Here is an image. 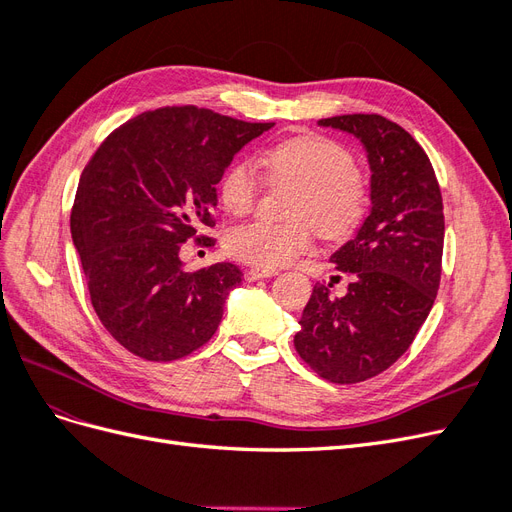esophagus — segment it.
<instances>
[{
    "label": "esophagus",
    "instance_id": "34e87169",
    "mask_svg": "<svg viewBox=\"0 0 512 512\" xmlns=\"http://www.w3.org/2000/svg\"><path fill=\"white\" fill-rule=\"evenodd\" d=\"M277 273L280 271L273 267H252L250 271H247V277H250V280H262V277H273Z\"/></svg>",
    "mask_w": 512,
    "mask_h": 512
}]
</instances>
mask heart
I'll return each mask as SVG.
<instances>
[{
  "instance_id": "1",
  "label": "heart",
  "mask_w": 512,
  "mask_h": 512,
  "mask_svg": "<svg viewBox=\"0 0 512 512\" xmlns=\"http://www.w3.org/2000/svg\"><path fill=\"white\" fill-rule=\"evenodd\" d=\"M271 183H297L286 215L292 220H252L226 235V250L250 265L284 267L312 250L314 226L324 239H344L367 211V181L354 156L333 138L299 134L262 156ZM260 194V177L252 162L239 160L222 179V203L232 215L250 213Z\"/></svg>"
}]
</instances>
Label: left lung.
I'll return each instance as SVG.
<instances>
[{
    "label": "left lung",
    "mask_w": 512,
    "mask_h": 512,
    "mask_svg": "<svg viewBox=\"0 0 512 512\" xmlns=\"http://www.w3.org/2000/svg\"><path fill=\"white\" fill-rule=\"evenodd\" d=\"M359 138L371 170V211L354 239L331 256L350 275L344 297L316 284L294 348L324 380L354 384L382 374L404 354L436 301L444 213L423 147L382 115L318 121Z\"/></svg>",
    "instance_id": "8db88e82"
}]
</instances>
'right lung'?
I'll use <instances>...</instances> for the list:
<instances>
[{"label": "right lung", "mask_w": 512, "mask_h": 512, "mask_svg": "<svg viewBox=\"0 0 512 512\" xmlns=\"http://www.w3.org/2000/svg\"><path fill=\"white\" fill-rule=\"evenodd\" d=\"M269 128L166 106L123 123L87 162L72 241L100 322L132 354L177 361L218 331L243 273L232 262L185 271L179 250L200 226H215V185L235 153Z\"/></svg>", "instance_id": "obj_1"}]
</instances>
